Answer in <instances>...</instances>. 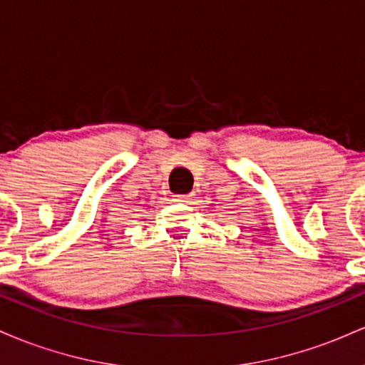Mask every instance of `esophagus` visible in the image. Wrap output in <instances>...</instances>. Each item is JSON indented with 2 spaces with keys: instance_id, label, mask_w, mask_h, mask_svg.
Instances as JSON below:
<instances>
[{
  "instance_id": "esophagus-1",
  "label": "esophagus",
  "mask_w": 365,
  "mask_h": 365,
  "mask_svg": "<svg viewBox=\"0 0 365 365\" xmlns=\"http://www.w3.org/2000/svg\"><path fill=\"white\" fill-rule=\"evenodd\" d=\"M194 200V194H187V195H175V202L180 204H188Z\"/></svg>"
}]
</instances>
